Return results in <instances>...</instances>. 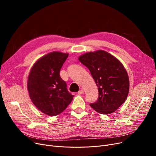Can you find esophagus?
Here are the masks:
<instances>
[{"label":"esophagus","instance_id":"1","mask_svg":"<svg viewBox=\"0 0 156 156\" xmlns=\"http://www.w3.org/2000/svg\"><path fill=\"white\" fill-rule=\"evenodd\" d=\"M83 94V90H80L78 91V94H79V95H81V94Z\"/></svg>","mask_w":156,"mask_h":156}]
</instances>
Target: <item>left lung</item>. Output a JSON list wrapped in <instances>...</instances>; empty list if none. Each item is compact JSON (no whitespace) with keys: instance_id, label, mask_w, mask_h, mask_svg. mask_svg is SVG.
<instances>
[{"instance_id":"obj_1","label":"left lung","mask_w":156,"mask_h":156,"mask_svg":"<svg viewBox=\"0 0 156 156\" xmlns=\"http://www.w3.org/2000/svg\"><path fill=\"white\" fill-rule=\"evenodd\" d=\"M78 59L89 69L98 87V100L90 105L103 114L117 110L126 101L129 88L127 72L121 62L104 51L86 53Z\"/></svg>"}]
</instances>
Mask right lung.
I'll return each mask as SVG.
<instances>
[{"label": "right lung", "mask_w": 156, "mask_h": 156, "mask_svg": "<svg viewBox=\"0 0 156 156\" xmlns=\"http://www.w3.org/2000/svg\"><path fill=\"white\" fill-rule=\"evenodd\" d=\"M68 55L60 52L49 53L34 64L29 74L30 99L38 110L50 116L63 112L74 97L59 74Z\"/></svg>", "instance_id": "1"}]
</instances>
